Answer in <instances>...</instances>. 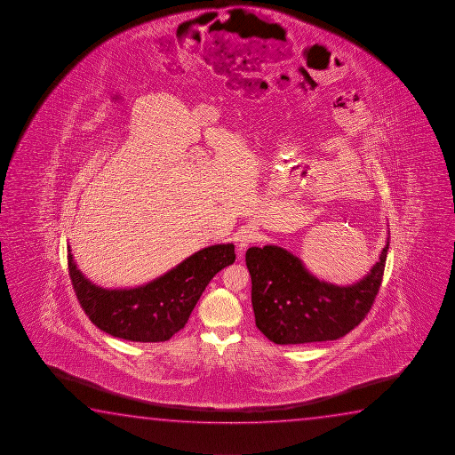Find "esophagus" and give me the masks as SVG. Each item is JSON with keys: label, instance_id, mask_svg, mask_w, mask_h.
<instances>
[{"label": "esophagus", "instance_id": "1", "mask_svg": "<svg viewBox=\"0 0 455 455\" xmlns=\"http://www.w3.org/2000/svg\"><path fill=\"white\" fill-rule=\"evenodd\" d=\"M255 239V233L251 230H243L241 233H239V244H237V247H239V251H244L245 247L247 245L251 244V241Z\"/></svg>", "mask_w": 455, "mask_h": 455}]
</instances>
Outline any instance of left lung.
Instances as JSON below:
<instances>
[{"label": "left lung", "mask_w": 455, "mask_h": 455, "mask_svg": "<svg viewBox=\"0 0 455 455\" xmlns=\"http://www.w3.org/2000/svg\"><path fill=\"white\" fill-rule=\"evenodd\" d=\"M389 239L368 274L339 286L315 277L300 258L278 245L251 247L245 264L259 331L275 344L333 341L368 315L382 284Z\"/></svg>", "instance_id": "left-lung-1"}]
</instances>
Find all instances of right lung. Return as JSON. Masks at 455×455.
Returning <instances> with one entry per match:
<instances>
[{
  "label": "right lung",
  "instance_id": "1",
  "mask_svg": "<svg viewBox=\"0 0 455 455\" xmlns=\"http://www.w3.org/2000/svg\"><path fill=\"white\" fill-rule=\"evenodd\" d=\"M235 245L204 247L164 275L130 290H105L76 267L68 245V274L89 319L108 335L134 343H161L185 327L204 288L235 263Z\"/></svg>",
  "mask_w": 455,
  "mask_h": 455
}]
</instances>
